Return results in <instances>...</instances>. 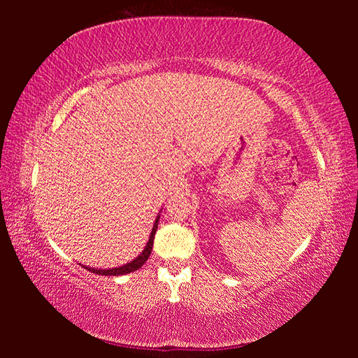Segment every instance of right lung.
Returning <instances> with one entry per match:
<instances>
[{"label": "right lung", "instance_id": "right-lung-1", "mask_svg": "<svg viewBox=\"0 0 358 358\" xmlns=\"http://www.w3.org/2000/svg\"><path fill=\"white\" fill-rule=\"evenodd\" d=\"M158 218L159 217H157L155 224H154V229H152V232H150V238L148 241V246L144 248L143 252L138 257H136L134 262L127 263L124 266H121V268H113V269H103V271L101 269H92V268H86V269H89L90 272H94V273H98V275H124V273H129V272H134L136 269H140L141 266L148 262V258H149V255L152 252V246H154V237H155V232H157V227H158Z\"/></svg>", "mask_w": 358, "mask_h": 358}]
</instances>
